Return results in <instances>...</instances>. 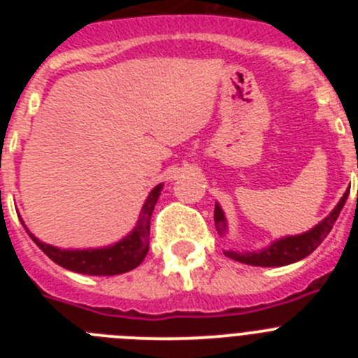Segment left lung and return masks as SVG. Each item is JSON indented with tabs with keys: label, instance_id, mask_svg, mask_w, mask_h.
Wrapping results in <instances>:
<instances>
[{
	"label": "left lung",
	"instance_id": "obj_1",
	"mask_svg": "<svg viewBox=\"0 0 358 358\" xmlns=\"http://www.w3.org/2000/svg\"><path fill=\"white\" fill-rule=\"evenodd\" d=\"M350 192L343 195L337 206L330 211L328 217H324L319 224H315L312 229L305 231L301 235H289L283 238H278L271 242L267 248H262L258 251H236V249H227L224 255L229 256L231 260H236L240 264L255 265V267H283V265L294 264L314 252L321 245V242L328 236V233L334 227L335 220L339 217L341 210L346 204V199ZM215 227H217L218 235H227V220L224 210L220 208L218 202H215Z\"/></svg>",
	"mask_w": 358,
	"mask_h": 358
}]
</instances>
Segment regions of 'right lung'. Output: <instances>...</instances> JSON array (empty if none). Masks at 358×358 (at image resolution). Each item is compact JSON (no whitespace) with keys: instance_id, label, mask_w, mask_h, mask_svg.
I'll use <instances>...</instances> for the list:
<instances>
[{"instance_id":"obj_1","label":"right lung","mask_w":358,"mask_h":358,"mask_svg":"<svg viewBox=\"0 0 358 358\" xmlns=\"http://www.w3.org/2000/svg\"><path fill=\"white\" fill-rule=\"evenodd\" d=\"M163 186L164 185L161 182L148 194L147 201L140 211V217H138V222L132 227L131 233L116 243L106 245V248L61 249L43 242L36 235H31L27 226H24V229L28 231L30 238L37 243V248L48 256L50 260L68 268V271H73V273L87 274V276H116V274L129 273L145 260L148 252L150 217Z\"/></svg>"}]
</instances>
